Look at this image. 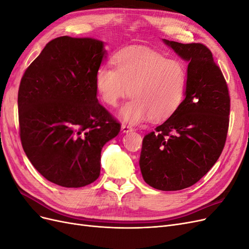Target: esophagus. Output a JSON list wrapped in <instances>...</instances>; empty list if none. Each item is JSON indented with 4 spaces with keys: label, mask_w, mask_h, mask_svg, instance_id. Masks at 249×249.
<instances>
[{
    "label": "esophagus",
    "mask_w": 249,
    "mask_h": 249,
    "mask_svg": "<svg viewBox=\"0 0 249 249\" xmlns=\"http://www.w3.org/2000/svg\"><path fill=\"white\" fill-rule=\"evenodd\" d=\"M122 130L124 133H129V132H132L133 131V127L129 124H123L122 125Z\"/></svg>",
    "instance_id": "34e87169"
}]
</instances>
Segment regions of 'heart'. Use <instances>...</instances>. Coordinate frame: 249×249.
Here are the masks:
<instances>
[{"instance_id": "heart-1", "label": "heart", "mask_w": 249, "mask_h": 249, "mask_svg": "<svg viewBox=\"0 0 249 249\" xmlns=\"http://www.w3.org/2000/svg\"><path fill=\"white\" fill-rule=\"evenodd\" d=\"M114 69L102 66L95 74V88L108 106L115 107L127 94L132 99L119 112L125 122L137 124L149 117L168 119L182 104L187 71L178 60H169L149 50H125L113 60Z\"/></svg>"}]
</instances>
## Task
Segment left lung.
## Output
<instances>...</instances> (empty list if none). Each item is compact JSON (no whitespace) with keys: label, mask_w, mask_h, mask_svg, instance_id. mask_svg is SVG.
<instances>
[{"label":"left lung","mask_w":249,"mask_h":249,"mask_svg":"<svg viewBox=\"0 0 249 249\" xmlns=\"http://www.w3.org/2000/svg\"><path fill=\"white\" fill-rule=\"evenodd\" d=\"M163 42L189 63L185 100L166 122L143 138L139 165L150 187L177 191L197 183L220 157L231 99L219 66L205 44Z\"/></svg>","instance_id":"1"}]
</instances>
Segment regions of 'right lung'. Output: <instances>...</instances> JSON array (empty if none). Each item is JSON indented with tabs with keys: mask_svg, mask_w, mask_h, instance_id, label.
<instances>
[{
	"mask_svg": "<svg viewBox=\"0 0 249 249\" xmlns=\"http://www.w3.org/2000/svg\"><path fill=\"white\" fill-rule=\"evenodd\" d=\"M105 54L101 40L58 37L21 78V145L36 170L56 185L93 183L100 177L103 146L120 131L96 97L95 74Z\"/></svg>",
	"mask_w": 249,
	"mask_h": 249,
	"instance_id": "1",
	"label": "right lung"
}]
</instances>
